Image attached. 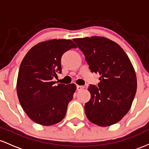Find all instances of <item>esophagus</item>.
<instances>
[{
	"label": "esophagus",
	"instance_id": "obj_1",
	"mask_svg": "<svg viewBox=\"0 0 149 149\" xmlns=\"http://www.w3.org/2000/svg\"><path fill=\"white\" fill-rule=\"evenodd\" d=\"M84 88V86H79V85L77 86V89L78 91H81V90H82Z\"/></svg>",
	"mask_w": 149,
	"mask_h": 149
}]
</instances>
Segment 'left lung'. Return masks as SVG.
I'll list each match as a JSON object with an SVG mask.
<instances>
[{"label":"left lung","mask_w":149,"mask_h":149,"mask_svg":"<svg viewBox=\"0 0 149 149\" xmlns=\"http://www.w3.org/2000/svg\"><path fill=\"white\" fill-rule=\"evenodd\" d=\"M91 72L101 75L98 86L89 85V101L84 110L88 120L101 127L123 119L132 106L137 81L132 64L124 50L105 37L74 38Z\"/></svg>","instance_id":"1"}]
</instances>
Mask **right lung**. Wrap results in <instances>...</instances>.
<instances>
[{
	"mask_svg": "<svg viewBox=\"0 0 149 149\" xmlns=\"http://www.w3.org/2000/svg\"><path fill=\"white\" fill-rule=\"evenodd\" d=\"M77 46L70 39H52L35 45L22 61L17 93L23 110L31 120L50 126L65 118L76 85L58 84L53 78L61 73V57Z\"/></svg>",
	"mask_w": 149,
	"mask_h": 149,
	"instance_id": "add662e5",
	"label": "right lung"
}]
</instances>
